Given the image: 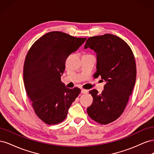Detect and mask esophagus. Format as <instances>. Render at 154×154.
<instances>
[{
	"instance_id": "34e87169",
	"label": "esophagus",
	"mask_w": 154,
	"mask_h": 154,
	"mask_svg": "<svg viewBox=\"0 0 154 154\" xmlns=\"http://www.w3.org/2000/svg\"><path fill=\"white\" fill-rule=\"evenodd\" d=\"M88 92L87 90H85V89H82L81 91V93L82 94H86V93Z\"/></svg>"
}]
</instances>
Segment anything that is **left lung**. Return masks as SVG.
I'll return each mask as SVG.
<instances>
[{"label": "left lung", "mask_w": 154, "mask_h": 154, "mask_svg": "<svg viewBox=\"0 0 154 154\" xmlns=\"http://www.w3.org/2000/svg\"><path fill=\"white\" fill-rule=\"evenodd\" d=\"M84 48L96 53L94 76L100 75L106 82L101 94L96 89L89 91L93 103L87 113L95 122L109 124L122 114L132 94L136 79V60L129 45L112 34L90 37Z\"/></svg>", "instance_id": "8db88e82"}]
</instances>
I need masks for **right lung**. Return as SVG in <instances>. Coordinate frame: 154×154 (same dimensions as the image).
<instances>
[{
    "label": "right lung",
    "mask_w": 154,
    "mask_h": 154,
    "mask_svg": "<svg viewBox=\"0 0 154 154\" xmlns=\"http://www.w3.org/2000/svg\"><path fill=\"white\" fill-rule=\"evenodd\" d=\"M65 32L52 31L31 46L24 65V83L35 112L48 125L66 118L80 88H69L61 82L67 58L85 42Z\"/></svg>",
    "instance_id": "1"
}]
</instances>
